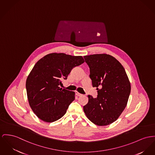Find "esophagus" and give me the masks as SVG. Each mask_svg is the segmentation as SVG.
I'll return each mask as SVG.
<instances>
[{"mask_svg":"<svg viewBox=\"0 0 155 155\" xmlns=\"http://www.w3.org/2000/svg\"><path fill=\"white\" fill-rule=\"evenodd\" d=\"M76 94L78 96H82V94H81V93H79V92H78L76 93Z\"/></svg>","mask_w":155,"mask_h":155,"instance_id":"esophagus-1","label":"esophagus"}]
</instances>
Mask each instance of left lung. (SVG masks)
Returning a JSON list of instances; mask_svg holds the SVG:
<instances>
[{"label": "left lung", "mask_w": 155, "mask_h": 155, "mask_svg": "<svg viewBox=\"0 0 155 155\" xmlns=\"http://www.w3.org/2000/svg\"><path fill=\"white\" fill-rule=\"evenodd\" d=\"M90 69L89 77L97 96L88 95L83 106L87 117L98 126H106L116 121L124 111L130 93L131 86L121 63L112 56L95 54L84 56Z\"/></svg>", "instance_id": "8db88e82"}]
</instances>
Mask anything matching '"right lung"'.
Here are the masks:
<instances>
[{"instance_id":"1","label":"right lung","mask_w":155,"mask_h":155,"mask_svg":"<svg viewBox=\"0 0 155 155\" xmlns=\"http://www.w3.org/2000/svg\"><path fill=\"white\" fill-rule=\"evenodd\" d=\"M82 56L53 53L35 64L26 82L29 105L41 120L53 122L66 114L74 100L75 93L60 88L63 79L73 68L84 63Z\"/></svg>"}]
</instances>
